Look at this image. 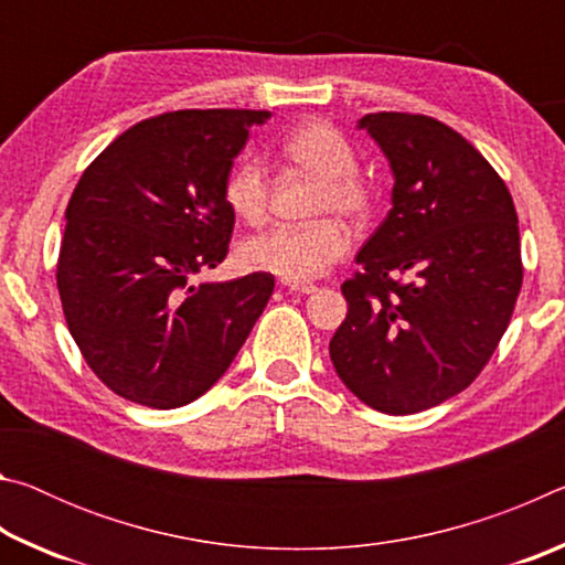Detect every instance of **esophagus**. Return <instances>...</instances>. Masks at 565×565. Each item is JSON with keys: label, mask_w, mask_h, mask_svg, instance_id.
I'll list each match as a JSON object with an SVG mask.
<instances>
[{"label": "esophagus", "mask_w": 565, "mask_h": 565, "mask_svg": "<svg viewBox=\"0 0 565 565\" xmlns=\"http://www.w3.org/2000/svg\"><path fill=\"white\" fill-rule=\"evenodd\" d=\"M281 284L294 294H313V291H317V286H313V284H296V281H281Z\"/></svg>", "instance_id": "1"}]
</instances>
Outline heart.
Instances as JSON below:
<instances>
[{
  "label": "heart",
  "instance_id": "heart-1",
  "mask_svg": "<svg viewBox=\"0 0 565 565\" xmlns=\"http://www.w3.org/2000/svg\"><path fill=\"white\" fill-rule=\"evenodd\" d=\"M286 164L317 179L311 214H339L347 222H363L374 209V186L356 171V149L329 121H301L281 141ZM224 199L234 216L259 226L269 212V179L254 159L232 169ZM349 252V232L337 218H317L301 226H274L238 246V262L248 271L274 274L284 281H311L327 274Z\"/></svg>",
  "mask_w": 565,
  "mask_h": 565
}]
</instances>
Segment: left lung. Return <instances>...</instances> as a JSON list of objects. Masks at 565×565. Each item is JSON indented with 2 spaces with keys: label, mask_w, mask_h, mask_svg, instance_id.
<instances>
[{
  "label": "left lung",
  "mask_w": 565,
  "mask_h": 565,
  "mask_svg": "<svg viewBox=\"0 0 565 565\" xmlns=\"http://www.w3.org/2000/svg\"><path fill=\"white\" fill-rule=\"evenodd\" d=\"M356 127L384 151L394 191L361 271L341 286L349 313L329 353L363 404L418 414L461 394L509 329L523 281L519 216L503 179L446 124L379 111Z\"/></svg>",
  "instance_id": "left-lung-1"
}]
</instances>
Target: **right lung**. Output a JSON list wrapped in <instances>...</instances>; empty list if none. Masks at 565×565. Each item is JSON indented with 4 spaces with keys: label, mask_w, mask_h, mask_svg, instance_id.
Listing matches in <instances>:
<instances>
[{
    "label": "right lung",
    "mask_w": 565,
    "mask_h": 565,
    "mask_svg": "<svg viewBox=\"0 0 565 565\" xmlns=\"http://www.w3.org/2000/svg\"><path fill=\"white\" fill-rule=\"evenodd\" d=\"M254 109H184L134 124L84 171L56 266L62 309L114 394L179 408L232 366L274 291L271 274L194 284L226 259L224 184Z\"/></svg>",
    "instance_id": "obj_1"
}]
</instances>
